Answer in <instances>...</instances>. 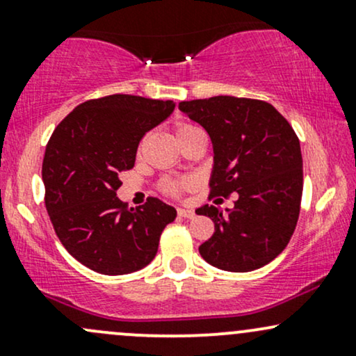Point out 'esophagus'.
Returning a JSON list of instances; mask_svg holds the SVG:
<instances>
[{"mask_svg":"<svg viewBox=\"0 0 356 356\" xmlns=\"http://www.w3.org/2000/svg\"><path fill=\"white\" fill-rule=\"evenodd\" d=\"M177 214L181 216V218H186V219H192L195 216V212L192 209H184V207H179L177 209Z\"/></svg>","mask_w":356,"mask_h":356,"instance_id":"1","label":"esophagus"}]
</instances>
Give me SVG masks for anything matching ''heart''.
<instances>
[{"label": "heart", "mask_w": 356, "mask_h": 356, "mask_svg": "<svg viewBox=\"0 0 356 356\" xmlns=\"http://www.w3.org/2000/svg\"><path fill=\"white\" fill-rule=\"evenodd\" d=\"M195 130H199L197 127L186 124V122H181V124L175 125V137H177L179 144L186 140L191 134H194ZM194 186V181L191 177H182V179H164L161 182V191L164 192L165 195H170V197H177L182 192L189 191L191 187Z\"/></svg>", "instance_id": "obj_1"}]
</instances>
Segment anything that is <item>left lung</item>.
<instances>
[{
  "label": "left lung",
  "mask_w": 356,
  "mask_h": 356,
  "mask_svg": "<svg viewBox=\"0 0 356 356\" xmlns=\"http://www.w3.org/2000/svg\"><path fill=\"white\" fill-rule=\"evenodd\" d=\"M179 108L201 124L214 147L211 194L238 201L222 212L195 209L214 222V234L199 246L211 266L248 273L288 246L303 195V159L298 136L271 104L238 97L181 102Z\"/></svg>",
  "instance_id": "left-lung-1"
}]
</instances>
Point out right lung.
I'll return each mask as SVG.
<instances>
[{
  "instance_id": "add662e5",
  "label": "right lung",
  "mask_w": 356,
  "mask_h": 356,
  "mask_svg": "<svg viewBox=\"0 0 356 356\" xmlns=\"http://www.w3.org/2000/svg\"><path fill=\"white\" fill-rule=\"evenodd\" d=\"M172 100L115 95L87 100L53 130L43 157L44 206L65 249L102 275H129L157 254L177 212L149 197L127 207L120 175L136 164L138 142L174 112Z\"/></svg>"
}]
</instances>
